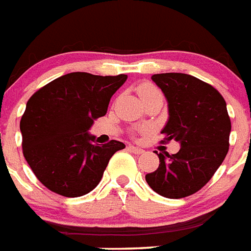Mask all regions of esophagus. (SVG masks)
Here are the masks:
<instances>
[{"label":"esophagus","mask_w":251,"mask_h":251,"mask_svg":"<svg viewBox=\"0 0 251 251\" xmlns=\"http://www.w3.org/2000/svg\"><path fill=\"white\" fill-rule=\"evenodd\" d=\"M128 150H129V151H132V153L137 154V155H140V154L144 153V150L140 149V148H136V146H132V145L128 146Z\"/></svg>","instance_id":"1"}]
</instances>
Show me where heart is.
<instances>
[{
	"mask_svg": "<svg viewBox=\"0 0 251 251\" xmlns=\"http://www.w3.org/2000/svg\"><path fill=\"white\" fill-rule=\"evenodd\" d=\"M137 93L140 96V98H141L142 102L148 101V100L153 97H162V93L159 92V89L150 83L140 84L137 88Z\"/></svg>",
	"mask_w": 251,
	"mask_h": 251,
	"instance_id": "obj_1",
	"label": "heart"
}]
</instances>
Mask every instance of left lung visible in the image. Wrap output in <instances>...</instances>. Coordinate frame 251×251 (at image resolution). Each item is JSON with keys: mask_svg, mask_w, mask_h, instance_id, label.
<instances>
[{"mask_svg": "<svg viewBox=\"0 0 251 251\" xmlns=\"http://www.w3.org/2000/svg\"><path fill=\"white\" fill-rule=\"evenodd\" d=\"M151 80L168 103L163 142L180 144L176 154L159 153V167L145 176L154 192L182 198L205 186L223 163L229 148L230 119L222 94L192 75L155 74Z\"/></svg>", "mask_w": 251, "mask_h": 251, "instance_id": "1", "label": "left lung"}]
</instances>
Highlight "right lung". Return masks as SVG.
I'll return each instance as SVG.
<instances>
[{"instance_id":"1","label":"right lung","mask_w":251,"mask_h":251,"mask_svg":"<svg viewBox=\"0 0 251 251\" xmlns=\"http://www.w3.org/2000/svg\"><path fill=\"white\" fill-rule=\"evenodd\" d=\"M127 75L71 72L50 81L27 102L21 120L23 154L36 177L54 193L80 197L101 181L110 158L126 148L111 140L101 145L89 133L107 113L110 98Z\"/></svg>"}]
</instances>
